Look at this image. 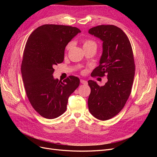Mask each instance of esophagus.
<instances>
[{"label":"esophagus","instance_id":"34e87169","mask_svg":"<svg viewBox=\"0 0 157 157\" xmlns=\"http://www.w3.org/2000/svg\"><path fill=\"white\" fill-rule=\"evenodd\" d=\"M80 83L83 84H87V81H86V80H84L81 79V80H80Z\"/></svg>","mask_w":157,"mask_h":157}]
</instances>
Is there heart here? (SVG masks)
Instances as JSON below:
<instances>
[{
  "label": "heart",
  "mask_w": 157,
  "mask_h": 157,
  "mask_svg": "<svg viewBox=\"0 0 157 157\" xmlns=\"http://www.w3.org/2000/svg\"><path fill=\"white\" fill-rule=\"evenodd\" d=\"M83 43V48H86V47H88L90 46H96V43L94 41L92 40H89V39H85L82 41ZM71 46V44H68L67 46H66V50H68Z\"/></svg>",
  "instance_id": "heart-1"
}]
</instances>
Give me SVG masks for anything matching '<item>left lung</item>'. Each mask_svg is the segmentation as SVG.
Returning <instances> with one entry per match:
<instances>
[{
	"mask_svg": "<svg viewBox=\"0 0 157 157\" xmlns=\"http://www.w3.org/2000/svg\"><path fill=\"white\" fill-rule=\"evenodd\" d=\"M88 33L103 41L99 65L91 76H107L108 79L103 86L88 80L91 89L88 109L95 118L107 121L121 112L131 94L136 68L134 54L127 35L119 27L101 25L91 28Z\"/></svg>",
	"mask_w": 157,
	"mask_h": 157,
	"instance_id": "1",
	"label": "left lung"
}]
</instances>
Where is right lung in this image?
Returning <instances> with one entry per match:
<instances>
[{
    "instance_id": "obj_1",
    "label": "right lung",
    "mask_w": 157,
    "mask_h": 157,
    "mask_svg": "<svg viewBox=\"0 0 157 157\" xmlns=\"http://www.w3.org/2000/svg\"><path fill=\"white\" fill-rule=\"evenodd\" d=\"M80 33L75 27L46 24L33 31L26 42L21 75L28 99L42 117L53 119L67 109L68 98L80 80L69 76L63 82L54 79V67L62 63L65 46Z\"/></svg>"
}]
</instances>
